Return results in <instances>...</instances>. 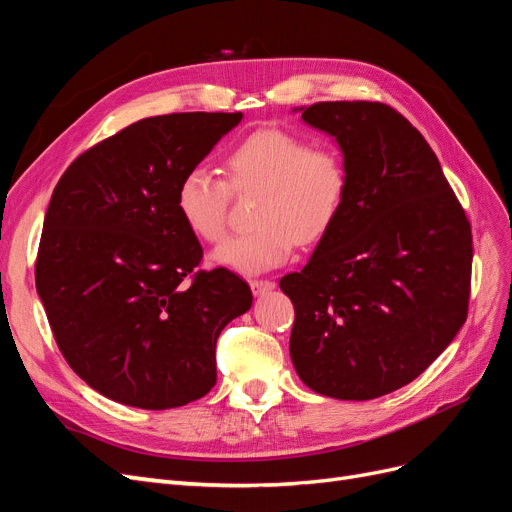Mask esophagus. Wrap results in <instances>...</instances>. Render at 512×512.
I'll return each mask as SVG.
<instances>
[{"mask_svg": "<svg viewBox=\"0 0 512 512\" xmlns=\"http://www.w3.org/2000/svg\"><path fill=\"white\" fill-rule=\"evenodd\" d=\"M250 286H252L256 297H260V294H265V292L273 290V288H275V282H273V280H252Z\"/></svg>", "mask_w": 512, "mask_h": 512, "instance_id": "34e87169", "label": "esophagus"}]
</instances>
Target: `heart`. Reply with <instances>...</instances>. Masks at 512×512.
Returning a JSON list of instances; mask_svg holds the SVG:
<instances>
[{
  "label": "heart",
  "mask_w": 512,
  "mask_h": 512,
  "mask_svg": "<svg viewBox=\"0 0 512 512\" xmlns=\"http://www.w3.org/2000/svg\"><path fill=\"white\" fill-rule=\"evenodd\" d=\"M228 180L211 170L190 168L179 181L177 211L205 243H220L228 230L232 192L258 194L252 228L228 239L213 260L241 273L280 267L297 241L314 245L342 215L350 173L344 153L331 145L312 147L305 136L282 128L252 132L230 151Z\"/></svg>",
  "instance_id": "b5f03b06"
}]
</instances>
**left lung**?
<instances>
[{
    "label": "left lung",
    "instance_id": "obj_1",
    "mask_svg": "<svg viewBox=\"0 0 512 512\" xmlns=\"http://www.w3.org/2000/svg\"><path fill=\"white\" fill-rule=\"evenodd\" d=\"M303 121L335 136L350 188L301 273L290 359L309 389L376 399L412 382L468 318L472 228L429 143L382 102H316Z\"/></svg>",
    "mask_w": 512,
    "mask_h": 512
}]
</instances>
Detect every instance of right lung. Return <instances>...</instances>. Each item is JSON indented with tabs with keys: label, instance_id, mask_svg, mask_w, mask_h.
<instances>
[{
	"label": "right lung",
	"instance_id": "1",
	"mask_svg": "<svg viewBox=\"0 0 512 512\" xmlns=\"http://www.w3.org/2000/svg\"><path fill=\"white\" fill-rule=\"evenodd\" d=\"M241 113L147 117L81 153L57 181L36 290L68 365L119 404L166 410L207 395L215 342L252 307L228 269L203 271L177 211L181 177Z\"/></svg>",
	"mask_w": 512,
	"mask_h": 512
}]
</instances>
